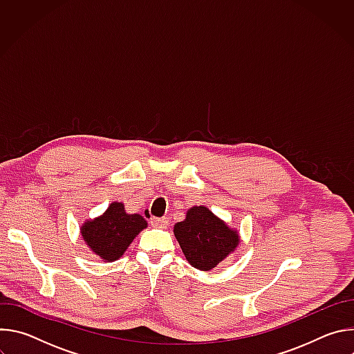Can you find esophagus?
<instances>
[{
  "label": "esophagus",
  "instance_id": "obj_1",
  "mask_svg": "<svg viewBox=\"0 0 354 354\" xmlns=\"http://www.w3.org/2000/svg\"><path fill=\"white\" fill-rule=\"evenodd\" d=\"M149 224L153 225L154 228H167L168 224H169V220L167 217H162V218H151Z\"/></svg>",
  "mask_w": 354,
  "mask_h": 354
}]
</instances>
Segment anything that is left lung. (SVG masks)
Returning <instances> with one entry per match:
<instances>
[{
  "instance_id": "obj_1",
  "label": "left lung",
  "mask_w": 354,
  "mask_h": 354,
  "mask_svg": "<svg viewBox=\"0 0 354 354\" xmlns=\"http://www.w3.org/2000/svg\"><path fill=\"white\" fill-rule=\"evenodd\" d=\"M174 234L187 262L207 272L221 263L239 243V235L205 206L187 210L186 218L176 223Z\"/></svg>"
}]
</instances>
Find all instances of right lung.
<instances>
[{
    "label": "right lung",
    "mask_w": 354,
    "mask_h": 354,
    "mask_svg": "<svg viewBox=\"0 0 354 354\" xmlns=\"http://www.w3.org/2000/svg\"><path fill=\"white\" fill-rule=\"evenodd\" d=\"M145 227L142 216L127 214L123 203L113 201L102 216L82 224L81 235L96 257L104 262H113Z\"/></svg>",
    "instance_id": "right-lung-1"
}]
</instances>
